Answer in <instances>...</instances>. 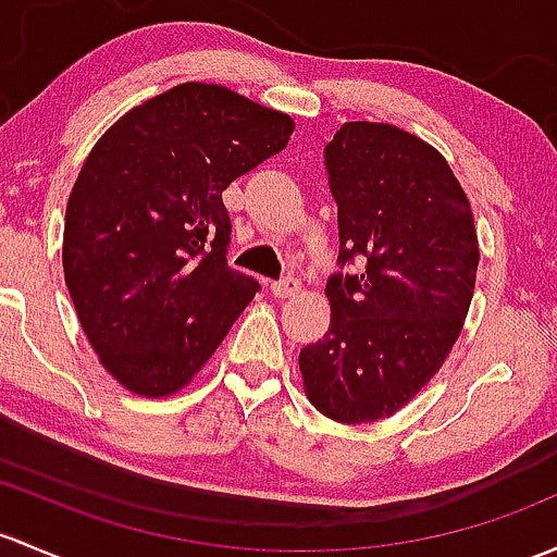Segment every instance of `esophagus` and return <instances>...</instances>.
Instances as JSON below:
<instances>
[{
    "label": "esophagus",
    "mask_w": 557,
    "mask_h": 557,
    "mask_svg": "<svg viewBox=\"0 0 557 557\" xmlns=\"http://www.w3.org/2000/svg\"><path fill=\"white\" fill-rule=\"evenodd\" d=\"M298 290H301V283H298L296 277H283V280H277V283H272L274 298H290V296H296Z\"/></svg>",
    "instance_id": "esophagus-1"
}]
</instances>
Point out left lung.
<instances>
[{"mask_svg":"<svg viewBox=\"0 0 557 557\" xmlns=\"http://www.w3.org/2000/svg\"><path fill=\"white\" fill-rule=\"evenodd\" d=\"M338 205L331 325L298 355L304 392L327 419L368 424L400 411L459 338L478 274V232L446 157L384 122H344L325 146Z\"/></svg>","mask_w":557,"mask_h":557,"instance_id":"1","label":"left lung"}]
</instances>
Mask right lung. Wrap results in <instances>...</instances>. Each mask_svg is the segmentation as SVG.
<instances>
[{"label": "right lung", "instance_id": "right-lung-1", "mask_svg": "<svg viewBox=\"0 0 557 557\" xmlns=\"http://www.w3.org/2000/svg\"><path fill=\"white\" fill-rule=\"evenodd\" d=\"M296 122L184 82L122 114L74 181L63 277L87 342L125 389L168 397L219 349L259 283L226 267L221 191L288 146Z\"/></svg>", "mask_w": 557, "mask_h": 557}]
</instances>
